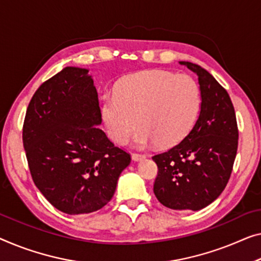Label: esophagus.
<instances>
[{
	"label": "esophagus",
	"instance_id": "34e87169",
	"mask_svg": "<svg viewBox=\"0 0 261 261\" xmlns=\"http://www.w3.org/2000/svg\"><path fill=\"white\" fill-rule=\"evenodd\" d=\"M131 158H132V161L138 162V161H142V159L145 158V154H141V153H132V154H131Z\"/></svg>",
	"mask_w": 261,
	"mask_h": 261
}]
</instances>
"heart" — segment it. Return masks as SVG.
<instances>
[{"label":"heart","mask_w":261,"mask_h":261,"mask_svg":"<svg viewBox=\"0 0 261 261\" xmlns=\"http://www.w3.org/2000/svg\"><path fill=\"white\" fill-rule=\"evenodd\" d=\"M200 107L199 85L191 76L146 70L119 82L115 96L103 99L102 117L108 135L117 144L129 141L138 124V146L154 142L171 146L191 131Z\"/></svg>","instance_id":"obj_1"}]
</instances>
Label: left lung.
<instances>
[{
    "label": "left lung",
    "mask_w": 261,
    "mask_h": 261,
    "mask_svg": "<svg viewBox=\"0 0 261 261\" xmlns=\"http://www.w3.org/2000/svg\"><path fill=\"white\" fill-rule=\"evenodd\" d=\"M179 63L198 76L200 112L180 143L152 157L158 166L153 192L166 207L198 211L215 201L230 179L238 126L230 96L215 77L198 64Z\"/></svg>",
    "instance_id": "8db88e82"
}]
</instances>
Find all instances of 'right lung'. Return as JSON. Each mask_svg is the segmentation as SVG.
Instances as JSON below:
<instances>
[{"instance_id": "right-lung-1", "label": "right lung", "mask_w": 261, "mask_h": 261, "mask_svg": "<svg viewBox=\"0 0 261 261\" xmlns=\"http://www.w3.org/2000/svg\"><path fill=\"white\" fill-rule=\"evenodd\" d=\"M88 72L67 67L45 81L34 93L23 124V146L35 185L68 215L106 206L131 162L98 127V95Z\"/></svg>"}]
</instances>
